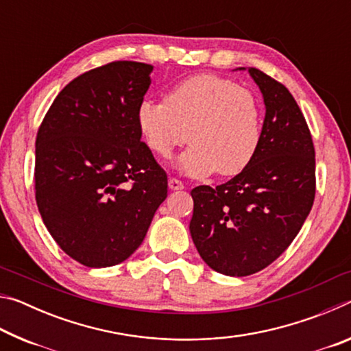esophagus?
<instances>
[{"label":"esophagus","mask_w":351,"mask_h":351,"mask_svg":"<svg viewBox=\"0 0 351 351\" xmlns=\"http://www.w3.org/2000/svg\"><path fill=\"white\" fill-rule=\"evenodd\" d=\"M169 187L171 190H182L184 189V184L180 180H176V178H170V180H169Z\"/></svg>","instance_id":"obj_1"}]
</instances>
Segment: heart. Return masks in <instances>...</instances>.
I'll use <instances>...</instances> for the list:
<instances>
[{
    "label": "heart",
    "mask_w": 351,
    "mask_h": 351,
    "mask_svg": "<svg viewBox=\"0 0 351 351\" xmlns=\"http://www.w3.org/2000/svg\"><path fill=\"white\" fill-rule=\"evenodd\" d=\"M138 125L148 147L162 159L189 139L192 145L176 161L181 173L234 176L258 152L263 111L257 96L237 82L197 74L171 86L164 102L142 100Z\"/></svg>",
    "instance_id": "obj_1"
}]
</instances>
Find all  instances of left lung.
I'll use <instances>...</instances> for the list:
<instances>
[{
	"mask_svg": "<svg viewBox=\"0 0 351 351\" xmlns=\"http://www.w3.org/2000/svg\"><path fill=\"white\" fill-rule=\"evenodd\" d=\"M247 73L266 110L258 152L230 181L190 192L195 246L213 271L230 277L255 274L280 257L316 195L314 145L299 105L272 77L255 68Z\"/></svg>",
	"mask_w": 351,
	"mask_h": 351,
	"instance_id": "left-lung-1",
	"label": "left lung"
}]
</instances>
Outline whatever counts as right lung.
<instances>
[{
  "mask_svg": "<svg viewBox=\"0 0 351 351\" xmlns=\"http://www.w3.org/2000/svg\"><path fill=\"white\" fill-rule=\"evenodd\" d=\"M152 64L112 62L63 88L35 141V199L52 239L88 268L122 263L167 198L138 125Z\"/></svg>",
  "mask_w": 351,
  "mask_h": 351,
  "instance_id": "add662e5",
  "label": "right lung"
}]
</instances>
